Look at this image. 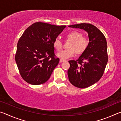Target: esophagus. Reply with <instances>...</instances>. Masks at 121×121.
I'll return each instance as SVG.
<instances>
[{
	"label": "esophagus",
	"instance_id": "1",
	"mask_svg": "<svg viewBox=\"0 0 121 121\" xmlns=\"http://www.w3.org/2000/svg\"><path fill=\"white\" fill-rule=\"evenodd\" d=\"M65 59H60V62H65Z\"/></svg>",
	"mask_w": 121,
	"mask_h": 121
}]
</instances>
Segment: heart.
Listing matches in <instances>:
<instances>
[{
    "instance_id": "obj_1",
    "label": "heart",
    "mask_w": 121,
    "mask_h": 121,
    "mask_svg": "<svg viewBox=\"0 0 121 121\" xmlns=\"http://www.w3.org/2000/svg\"><path fill=\"white\" fill-rule=\"evenodd\" d=\"M67 38L70 41L68 48V50L62 51L56 54V56L62 59H67L75 56V52L77 54H81L86 50L89 45V40L82 36L81 32L73 31L66 34ZM53 46L58 51L62 48L61 41L56 38L53 42Z\"/></svg>"
}]
</instances>
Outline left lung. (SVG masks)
I'll use <instances>...</instances> for the list:
<instances>
[{
    "label": "left lung",
    "mask_w": 121,
    "mask_h": 121,
    "mask_svg": "<svg viewBox=\"0 0 121 121\" xmlns=\"http://www.w3.org/2000/svg\"><path fill=\"white\" fill-rule=\"evenodd\" d=\"M86 31L89 45L76 61L70 60L68 76L70 82L78 88H86L101 78L108 62L107 41L101 31L92 24L81 23L69 26Z\"/></svg>",
    "instance_id": "1"
}]
</instances>
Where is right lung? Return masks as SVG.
Listing matches in <instances>:
<instances>
[{
	"instance_id": "add662e5",
	"label": "right lung",
	"mask_w": 121,
	"mask_h": 121,
	"mask_svg": "<svg viewBox=\"0 0 121 121\" xmlns=\"http://www.w3.org/2000/svg\"><path fill=\"white\" fill-rule=\"evenodd\" d=\"M66 27L36 22L24 31L17 44L15 61L21 77L32 85L45 83L59 62L53 42Z\"/></svg>"
}]
</instances>
